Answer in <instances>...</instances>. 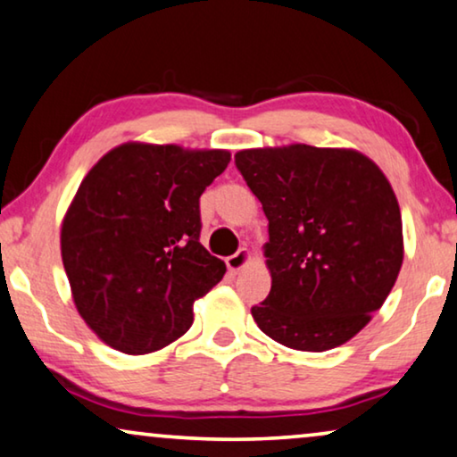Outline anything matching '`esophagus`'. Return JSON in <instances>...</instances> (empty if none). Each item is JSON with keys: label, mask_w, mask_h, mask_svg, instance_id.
<instances>
[{"label": "esophagus", "mask_w": 457, "mask_h": 457, "mask_svg": "<svg viewBox=\"0 0 457 457\" xmlns=\"http://www.w3.org/2000/svg\"><path fill=\"white\" fill-rule=\"evenodd\" d=\"M248 261H251V253L246 251V248H240L238 253L229 254L228 259H225V265H228V270L232 273H238L242 267H245Z\"/></svg>", "instance_id": "esophagus-1"}]
</instances>
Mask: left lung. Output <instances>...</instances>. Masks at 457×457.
<instances>
[{
	"label": "left lung",
	"instance_id": "1",
	"mask_svg": "<svg viewBox=\"0 0 457 457\" xmlns=\"http://www.w3.org/2000/svg\"><path fill=\"white\" fill-rule=\"evenodd\" d=\"M270 221L271 290L251 309L267 337L328 351L355 337L386 301L403 263L397 198L355 150H242L234 156Z\"/></svg>",
	"mask_w": 457,
	"mask_h": 457
}]
</instances>
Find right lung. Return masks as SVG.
Instances as JSON below:
<instances>
[{
	"mask_svg": "<svg viewBox=\"0 0 457 457\" xmlns=\"http://www.w3.org/2000/svg\"><path fill=\"white\" fill-rule=\"evenodd\" d=\"M228 150L123 144L96 162L62 221L72 299L112 349L144 355L190 330L225 263L200 245V196Z\"/></svg>",
	"mask_w": 457,
	"mask_h": 457,
	"instance_id": "1",
	"label": "right lung"
}]
</instances>
